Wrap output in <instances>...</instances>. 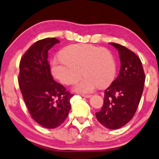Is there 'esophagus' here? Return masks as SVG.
Here are the masks:
<instances>
[{
  "label": "esophagus",
  "mask_w": 159,
  "mask_h": 159,
  "mask_svg": "<svg viewBox=\"0 0 159 159\" xmlns=\"http://www.w3.org/2000/svg\"><path fill=\"white\" fill-rule=\"evenodd\" d=\"M81 96L84 97V98H90L91 97V95H90V94H82Z\"/></svg>",
  "instance_id": "34e87169"
}]
</instances>
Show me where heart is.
Returning <instances> with one entry per match:
<instances>
[{
	"instance_id": "obj_1",
	"label": "heart",
	"mask_w": 159,
	"mask_h": 159,
	"mask_svg": "<svg viewBox=\"0 0 159 159\" xmlns=\"http://www.w3.org/2000/svg\"><path fill=\"white\" fill-rule=\"evenodd\" d=\"M51 71L65 84H73L83 71L85 76L75 84L74 89L78 92L91 93L98 86L106 87L113 81L116 63L107 49L89 44H74L67 46L61 56L52 60Z\"/></svg>"
}]
</instances>
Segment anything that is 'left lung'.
Returning a JSON list of instances; mask_svg holds the SVG:
<instances>
[{"instance_id":"obj_1","label":"left lung","mask_w":159,"mask_h":159,"mask_svg":"<svg viewBox=\"0 0 159 159\" xmlns=\"http://www.w3.org/2000/svg\"><path fill=\"white\" fill-rule=\"evenodd\" d=\"M110 44L118 50L121 66L117 78L105 90L103 107L96 117L105 127L116 129L133 119L146 77L141 60L133 52L117 43Z\"/></svg>"}]
</instances>
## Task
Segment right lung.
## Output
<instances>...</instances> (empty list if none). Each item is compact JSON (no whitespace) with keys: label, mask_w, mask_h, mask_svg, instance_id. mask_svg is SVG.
<instances>
[{"label":"right lung","mask_w":159,"mask_h":159,"mask_svg":"<svg viewBox=\"0 0 159 159\" xmlns=\"http://www.w3.org/2000/svg\"><path fill=\"white\" fill-rule=\"evenodd\" d=\"M59 40L46 38L36 42L24 53L20 62L18 83L32 118L48 129L59 126L71 110L74 95L52 78L48 51Z\"/></svg>","instance_id":"obj_1"}]
</instances>
